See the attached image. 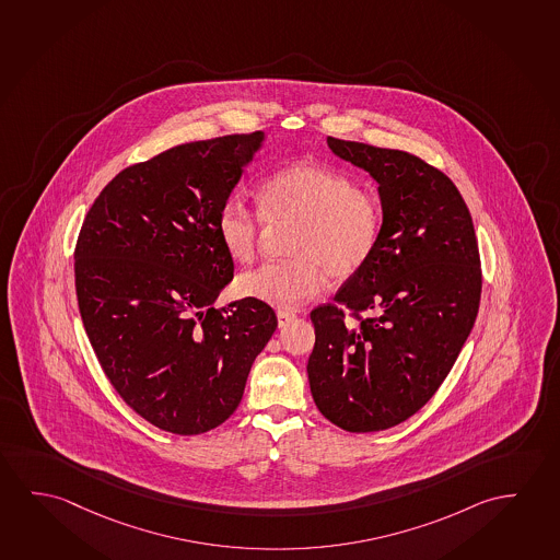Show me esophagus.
Instances as JSON below:
<instances>
[{"label": "esophagus", "instance_id": "obj_1", "mask_svg": "<svg viewBox=\"0 0 560 560\" xmlns=\"http://www.w3.org/2000/svg\"><path fill=\"white\" fill-rule=\"evenodd\" d=\"M295 319V313L292 311H278V327L282 329L285 325H290Z\"/></svg>", "mask_w": 560, "mask_h": 560}]
</instances>
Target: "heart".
<instances>
[{
  "mask_svg": "<svg viewBox=\"0 0 560 560\" xmlns=\"http://www.w3.org/2000/svg\"><path fill=\"white\" fill-rule=\"evenodd\" d=\"M258 213L228 198L215 213V231L233 260L250 262L270 228L293 225L285 260L241 276L240 292L278 310L310 302L332 280H347L370 262L382 240L380 198L345 173L315 163H293L265 178Z\"/></svg>",
  "mask_w": 560,
  "mask_h": 560,
  "instance_id": "b5f03b06",
  "label": "heart"
}]
</instances>
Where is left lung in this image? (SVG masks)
<instances>
[{"label": "left lung", "mask_w": 560, "mask_h": 560, "mask_svg": "<svg viewBox=\"0 0 560 560\" xmlns=\"http://www.w3.org/2000/svg\"><path fill=\"white\" fill-rule=\"evenodd\" d=\"M327 143L377 180L383 230L335 303L311 311V395L338 428L380 432L422 409L462 352L479 313V245L442 171L407 151L332 136Z\"/></svg>", "instance_id": "8db88e82"}]
</instances>
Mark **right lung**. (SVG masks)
Listing matches in <instances>:
<instances>
[{"label": "right lung", "instance_id": "right-lung-1", "mask_svg": "<svg viewBox=\"0 0 560 560\" xmlns=\"http://www.w3.org/2000/svg\"><path fill=\"white\" fill-rule=\"evenodd\" d=\"M262 140L231 133L126 167L75 243L78 305L98 364L133 412L171 434L225 422L278 327L253 298L213 307L233 280L215 213Z\"/></svg>", "mask_w": 560, "mask_h": 560}]
</instances>
